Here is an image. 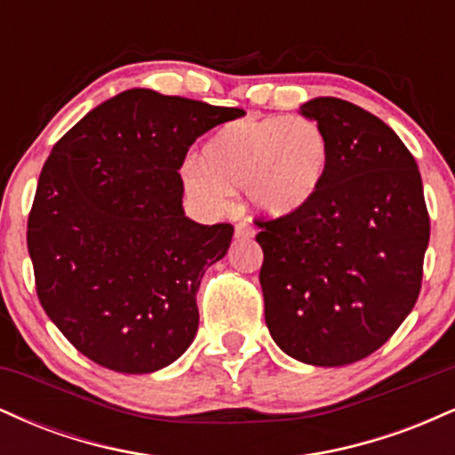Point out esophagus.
Listing matches in <instances>:
<instances>
[{"label": "esophagus", "instance_id": "1", "mask_svg": "<svg viewBox=\"0 0 455 455\" xmlns=\"http://www.w3.org/2000/svg\"><path fill=\"white\" fill-rule=\"evenodd\" d=\"M235 237H237V239L254 237V228L250 227V222H245V220L237 222V224H235Z\"/></svg>", "mask_w": 455, "mask_h": 455}]
</instances>
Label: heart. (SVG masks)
Here are the masks:
<instances>
[{
	"label": "heart",
	"mask_w": 455,
	"mask_h": 455,
	"mask_svg": "<svg viewBox=\"0 0 455 455\" xmlns=\"http://www.w3.org/2000/svg\"><path fill=\"white\" fill-rule=\"evenodd\" d=\"M331 145L315 119L242 117L207 139L201 160L181 166L186 192L220 212L231 190H245L260 216L284 220L306 212L325 186Z\"/></svg>",
	"instance_id": "b5f03b06"
}]
</instances>
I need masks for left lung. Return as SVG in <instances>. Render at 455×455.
<instances>
[{
  "label": "left lung",
  "mask_w": 455,
  "mask_h": 455,
  "mask_svg": "<svg viewBox=\"0 0 455 455\" xmlns=\"http://www.w3.org/2000/svg\"><path fill=\"white\" fill-rule=\"evenodd\" d=\"M331 145L321 195L257 222L265 323L289 357L338 368L389 340L415 306L430 242L417 162L377 115L340 98L301 104Z\"/></svg>",
  "instance_id": "1"
}]
</instances>
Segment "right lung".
Here are the masks:
<instances>
[{"mask_svg": "<svg viewBox=\"0 0 455 455\" xmlns=\"http://www.w3.org/2000/svg\"><path fill=\"white\" fill-rule=\"evenodd\" d=\"M242 115L134 87L55 143L28 250L44 312L92 362L149 374L195 340L198 286L227 254L233 227L190 220L177 171L201 134Z\"/></svg>", "mask_w": 455, "mask_h": 455, "instance_id": "1", "label": "right lung"}]
</instances>
